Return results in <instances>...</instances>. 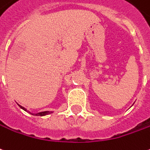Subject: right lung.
Returning a JSON list of instances; mask_svg holds the SVG:
<instances>
[{
  "label": "right lung",
  "mask_w": 150,
  "mask_h": 150,
  "mask_svg": "<svg viewBox=\"0 0 150 150\" xmlns=\"http://www.w3.org/2000/svg\"><path fill=\"white\" fill-rule=\"evenodd\" d=\"M20 106V108H22L23 110H26V109L24 107H23V106H21V105H19ZM52 113V111H44V112H40V113H38V114H35V115H38V116H44V115H49V114H51ZM31 115H33V114H31Z\"/></svg>",
  "instance_id": "1"
}]
</instances>
